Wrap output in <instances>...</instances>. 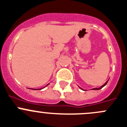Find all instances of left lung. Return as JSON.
<instances>
[{
  "label": "left lung",
  "instance_id": "left-lung-1",
  "mask_svg": "<svg viewBox=\"0 0 127 127\" xmlns=\"http://www.w3.org/2000/svg\"><path fill=\"white\" fill-rule=\"evenodd\" d=\"M108 81H107V82H106V83H105L103 85H102V86L100 87H99V88H94V89H92V90H99V89H102V88L103 87H104L105 85H106V84H107V83H108ZM80 89H81V88L80 87ZM82 90H83V89H82Z\"/></svg>",
  "mask_w": 127,
  "mask_h": 127
}]
</instances>
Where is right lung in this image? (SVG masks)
Instances as JSON below:
<instances>
[{
	"instance_id": "right-lung-1",
	"label": "right lung",
	"mask_w": 127,
	"mask_h": 127,
	"mask_svg": "<svg viewBox=\"0 0 127 127\" xmlns=\"http://www.w3.org/2000/svg\"><path fill=\"white\" fill-rule=\"evenodd\" d=\"M48 85H49V84H48ZM32 89V90H41V89Z\"/></svg>"
}]
</instances>
